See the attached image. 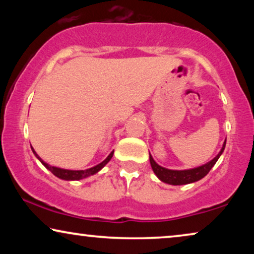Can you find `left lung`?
Masks as SVG:
<instances>
[{
	"label": "left lung",
	"mask_w": 254,
	"mask_h": 254,
	"mask_svg": "<svg viewBox=\"0 0 254 254\" xmlns=\"http://www.w3.org/2000/svg\"><path fill=\"white\" fill-rule=\"evenodd\" d=\"M225 142H227V140L224 141L220 152H218V154L215 156L211 161H209L203 165L197 166V168H193L189 170H170V169L163 168V166L158 165L157 163L155 162V159L152 158V156L149 154L151 169L161 182L169 184V185H186V184L195 183L197 180L202 179L203 177H206L208 175V172L211 170V168L216 164L217 159L220 158V156L222 154H223L224 148H225Z\"/></svg>",
	"instance_id": "left-lung-1"
}]
</instances>
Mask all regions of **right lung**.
<instances>
[{"mask_svg":"<svg viewBox=\"0 0 254 254\" xmlns=\"http://www.w3.org/2000/svg\"><path fill=\"white\" fill-rule=\"evenodd\" d=\"M32 149L33 154L36 157L39 159L41 162V164H43L45 168L47 170H50V171L53 173L55 177H58V178H60L62 180H81V179H84V178H88L90 176H93L96 175V173H98L100 170H102L104 166H105L107 163L111 161V158L113 157V154H114V150L111 151V154L107 156V157L104 159L102 163H99V164H97L96 166H92V168L90 169H86V170H67V169H61V168H57V166H52L50 164H47L46 162H44L43 159H41L39 156L36 151H34V149L31 147Z\"/></svg>","mask_w":254,"mask_h":254,"instance_id":"add662e5","label":"right lung"}]
</instances>
